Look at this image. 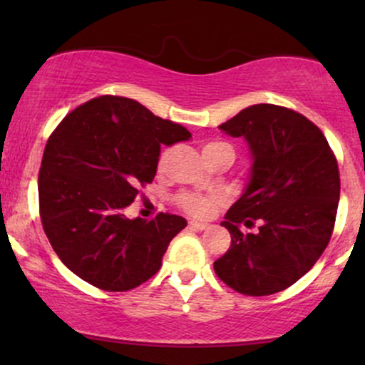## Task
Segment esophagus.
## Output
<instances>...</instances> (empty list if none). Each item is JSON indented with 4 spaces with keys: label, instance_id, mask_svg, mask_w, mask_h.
Listing matches in <instances>:
<instances>
[{
    "label": "esophagus",
    "instance_id": "obj_1",
    "mask_svg": "<svg viewBox=\"0 0 365 365\" xmlns=\"http://www.w3.org/2000/svg\"><path fill=\"white\" fill-rule=\"evenodd\" d=\"M207 226H209L207 223H200V221H190V223H188V228L197 230V232H202V230H206Z\"/></svg>",
    "mask_w": 365,
    "mask_h": 365
}]
</instances>
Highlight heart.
Instances as JSON below:
<instances>
[{"instance_id":"heart-1","label":"heart","mask_w":365,"mask_h":365,"mask_svg":"<svg viewBox=\"0 0 365 365\" xmlns=\"http://www.w3.org/2000/svg\"><path fill=\"white\" fill-rule=\"evenodd\" d=\"M202 154L209 165H212V163L217 161V159L228 158L233 161V158H235V150H233V148L228 144V142H223V140L206 142V144L202 145ZM168 156H170V150H166V153L161 154V158H159L158 161L159 168L165 166ZM223 200L225 199L221 195L207 197V195L195 194V192H182V194H178L177 197V204L180 206V209H183V211L188 212V215L200 216V217L212 215V211H215L220 204H223Z\"/></svg>"}]
</instances>
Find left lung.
Returning <instances> with one entry per match:
<instances>
[{
    "label": "left lung",
    "mask_w": 365,
    "mask_h": 365,
    "mask_svg": "<svg viewBox=\"0 0 365 365\" xmlns=\"http://www.w3.org/2000/svg\"><path fill=\"white\" fill-rule=\"evenodd\" d=\"M244 137L252 166L240 199L225 215L232 245L215 262L217 278L244 295L292 287L329 244L340 200L338 163L311 120L276 104H254L220 125ZM255 220L259 230L244 234Z\"/></svg>",
    "instance_id": "obj_1"
}]
</instances>
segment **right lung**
Instances as JSON below:
<instances>
[{"label":"right lung","instance_id":"1","mask_svg":"<svg viewBox=\"0 0 365 365\" xmlns=\"http://www.w3.org/2000/svg\"><path fill=\"white\" fill-rule=\"evenodd\" d=\"M190 137L120 96L91 99L61 120L41 163L39 211L49 244L72 273L106 292L132 290L158 273L185 217L128 220L123 209L154 180L161 145Z\"/></svg>","mask_w":365,"mask_h":365}]
</instances>
